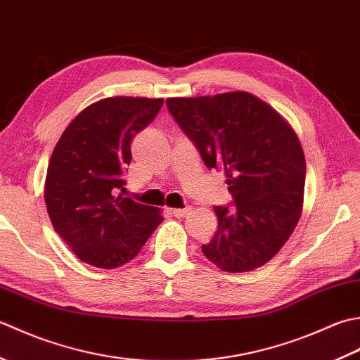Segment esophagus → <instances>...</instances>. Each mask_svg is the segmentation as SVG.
I'll use <instances>...</instances> for the list:
<instances>
[{
    "mask_svg": "<svg viewBox=\"0 0 360 360\" xmlns=\"http://www.w3.org/2000/svg\"><path fill=\"white\" fill-rule=\"evenodd\" d=\"M191 212V208L189 207H186V208H180V210H172V214L175 216V217H179V219H181V217H186L188 214Z\"/></svg>",
    "mask_w": 360,
    "mask_h": 360,
    "instance_id": "1",
    "label": "esophagus"
}]
</instances>
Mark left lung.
Wrapping results in <instances>:
<instances>
[{
    "label": "left lung",
    "instance_id": "1",
    "mask_svg": "<svg viewBox=\"0 0 360 360\" xmlns=\"http://www.w3.org/2000/svg\"><path fill=\"white\" fill-rule=\"evenodd\" d=\"M167 110L208 169H222L233 203L214 207L217 231L202 245L225 272L269 262L302 216L306 161L295 131L250 93L171 98Z\"/></svg>",
    "mask_w": 360,
    "mask_h": 360
}]
</instances>
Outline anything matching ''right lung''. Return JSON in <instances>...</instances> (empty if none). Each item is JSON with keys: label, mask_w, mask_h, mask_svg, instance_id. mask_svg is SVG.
<instances>
[{"label": "right lung", "mask_w": 360, "mask_h": 360, "mask_svg": "<svg viewBox=\"0 0 360 360\" xmlns=\"http://www.w3.org/2000/svg\"><path fill=\"white\" fill-rule=\"evenodd\" d=\"M163 99L107 98L84 108L51 155L45 202L51 222L80 261L116 269L134 259L163 222L158 208L115 195L126 185L131 139Z\"/></svg>", "instance_id": "obj_1"}]
</instances>
